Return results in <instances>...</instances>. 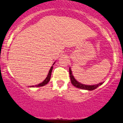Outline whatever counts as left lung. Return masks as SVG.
<instances>
[{
    "mask_svg": "<svg viewBox=\"0 0 123 123\" xmlns=\"http://www.w3.org/2000/svg\"><path fill=\"white\" fill-rule=\"evenodd\" d=\"M69 76H70V79H71V82L72 83L74 87H76L77 88H79V89H84V90H88V91H92V90L95 89L96 88L98 87V86H100V85H102V84L104 82H100V83L98 84H95V85H85V84H81L80 82H79L78 81H77L76 79H75L74 77L73 74L72 73V71H71V68H69Z\"/></svg>",
    "mask_w": 123,
    "mask_h": 123,
    "instance_id": "8db88e82",
    "label": "left lung"
}]
</instances>
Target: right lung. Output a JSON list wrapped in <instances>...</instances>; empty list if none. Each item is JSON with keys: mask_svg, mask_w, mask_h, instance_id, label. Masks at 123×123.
Listing matches in <instances>:
<instances>
[{"mask_svg": "<svg viewBox=\"0 0 123 123\" xmlns=\"http://www.w3.org/2000/svg\"><path fill=\"white\" fill-rule=\"evenodd\" d=\"M55 64V63H54L53 65H54ZM52 69H53V67H51L49 71V73L48 74H47V78H45V80H44V81L42 82H41V83L39 84H37V85H35V86H31V87H42V86H44L46 85L49 82L50 79V77H51V74H52Z\"/></svg>", "mask_w": 123, "mask_h": 123, "instance_id": "add662e5", "label": "right lung"}]
</instances>
